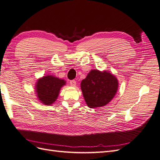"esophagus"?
Segmentation results:
<instances>
[{
    "label": "esophagus",
    "mask_w": 160,
    "mask_h": 160,
    "mask_svg": "<svg viewBox=\"0 0 160 160\" xmlns=\"http://www.w3.org/2000/svg\"><path fill=\"white\" fill-rule=\"evenodd\" d=\"M70 85L72 87H75L76 85V81L75 80H71L70 81Z\"/></svg>",
    "instance_id": "obj_1"
}]
</instances>
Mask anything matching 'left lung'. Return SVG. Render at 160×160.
Returning <instances> with one entry per match:
<instances>
[{
    "label": "left lung",
    "mask_w": 160,
    "mask_h": 160,
    "mask_svg": "<svg viewBox=\"0 0 160 160\" xmlns=\"http://www.w3.org/2000/svg\"><path fill=\"white\" fill-rule=\"evenodd\" d=\"M81 91L90 108L107 105L113 98L118 88V81L108 72L92 70L81 81Z\"/></svg>",
    "instance_id": "1"
}]
</instances>
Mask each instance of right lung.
<instances>
[{
    "label": "right lung",
    "instance_id": "1",
    "mask_svg": "<svg viewBox=\"0 0 160 160\" xmlns=\"http://www.w3.org/2000/svg\"><path fill=\"white\" fill-rule=\"evenodd\" d=\"M65 84V81L63 79H60L57 77L51 75L43 77L38 80L36 85L38 99L45 105H51L55 101L61 88Z\"/></svg>",
    "mask_w": 160,
    "mask_h": 160
}]
</instances>
